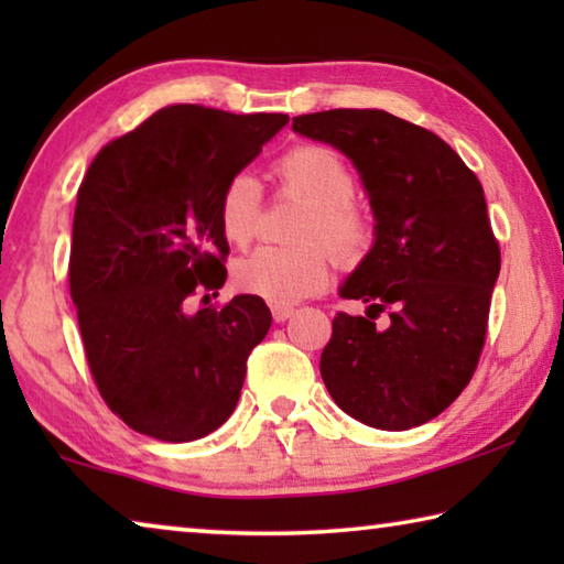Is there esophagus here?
Wrapping results in <instances>:
<instances>
[{
	"label": "esophagus",
	"instance_id": "obj_1",
	"mask_svg": "<svg viewBox=\"0 0 564 564\" xmlns=\"http://www.w3.org/2000/svg\"><path fill=\"white\" fill-rule=\"evenodd\" d=\"M271 316H273L275 323H283V321H289L293 316V308H291V305H273Z\"/></svg>",
	"mask_w": 564,
	"mask_h": 564
}]
</instances>
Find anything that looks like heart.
<instances>
[{"label": "heart", "mask_w": 564, "mask_h": 564, "mask_svg": "<svg viewBox=\"0 0 564 564\" xmlns=\"http://www.w3.org/2000/svg\"><path fill=\"white\" fill-rule=\"evenodd\" d=\"M281 184L311 206L295 248L261 246L234 265V285L269 303H295L326 289L330 259L318 241L340 261H358L373 241L366 214L352 204L358 191L356 171L338 151L318 144L293 147L275 164ZM263 188L251 171H238L218 196V226L228 243L243 246L259 226Z\"/></svg>", "instance_id": "obj_1"}]
</instances>
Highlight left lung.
I'll return each instance as SVG.
<instances>
[{
    "label": "left lung",
    "mask_w": 564,
    "mask_h": 564,
    "mask_svg": "<svg viewBox=\"0 0 564 564\" xmlns=\"http://www.w3.org/2000/svg\"><path fill=\"white\" fill-rule=\"evenodd\" d=\"M293 131L352 161L376 216L373 248L340 289L368 311L333 318L323 383L360 423L410 431L463 393L485 346L500 246L482 186L437 133L388 111L303 113Z\"/></svg>",
    "instance_id": "obj_1"
}]
</instances>
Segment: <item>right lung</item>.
<instances>
[{
	"label": "right lung",
	"instance_id": "add662e5",
	"mask_svg": "<svg viewBox=\"0 0 564 564\" xmlns=\"http://www.w3.org/2000/svg\"><path fill=\"white\" fill-rule=\"evenodd\" d=\"M285 113L176 104L109 141L76 196L69 291L104 403L166 443L214 433L234 413L246 360L271 328L263 299L186 311L226 281L218 196ZM206 299V295H204Z\"/></svg>",
	"mask_w": 564,
	"mask_h": 564
}]
</instances>
